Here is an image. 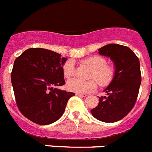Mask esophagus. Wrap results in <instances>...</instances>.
Masks as SVG:
<instances>
[{"label":"esophagus","instance_id":"34e87169","mask_svg":"<svg viewBox=\"0 0 152 152\" xmlns=\"http://www.w3.org/2000/svg\"><path fill=\"white\" fill-rule=\"evenodd\" d=\"M76 96H82V97L87 96L86 94H81V93H76Z\"/></svg>","mask_w":152,"mask_h":152}]
</instances>
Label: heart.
Segmentation results:
<instances>
[{
  "mask_svg": "<svg viewBox=\"0 0 152 152\" xmlns=\"http://www.w3.org/2000/svg\"><path fill=\"white\" fill-rule=\"evenodd\" d=\"M82 63L93 69L90 77L96 80L100 86H107L112 81L115 75V69L111 65L106 64V59L104 57L93 56L83 59ZM63 72L66 78H70L75 75V64L72 60H69L64 64ZM96 82L94 80L83 82L77 79H71L66 83V88L71 92L81 94L92 93L96 89Z\"/></svg>",
  "mask_w": 152,
  "mask_h": 152,
  "instance_id": "obj_1",
  "label": "heart"
}]
</instances>
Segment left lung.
Returning <instances> with one entry per match:
<instances>
[{
    "label": "left lung",
    "instance_id": "obj_1",
    "mask_svg": "<svg viewBox=\"0 0 152 152\" xmlns=\"http://www.w3.org/2000/svg\"><path fill=\"white\" fill-rule=\"evenodd\" d=\"M99 54L110 57L115 64V75L104 89L107 96L99 97V104L91 113L104 122L122 119L133 109L141 83L138 57L129 47L110 44L99 48Z\"/></svg>",
    "mask_w": 152,
    "mask_h": 152
}]
</instances>
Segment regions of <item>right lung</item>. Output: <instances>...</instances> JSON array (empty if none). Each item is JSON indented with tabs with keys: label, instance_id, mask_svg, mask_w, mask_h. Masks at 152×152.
<instances>
[{
	"label": "right lung",
	"instance_id": "add662e5",
	"mask_svg": "<svg viewBox=\"0 0 152 152\" xmlns=\"http://www.w3.org/2000/svg\"><path fill=\"white\" fill-rule=\"evenodd\" d=\"M66 58L41 48L26 49L14 62L12 84L20 112L39 125L55 122L75 93L54 88L64 86Z\"/></svg>",
	"mask_w": 152,
	"mask_h": 152
}]
</instances>
